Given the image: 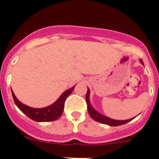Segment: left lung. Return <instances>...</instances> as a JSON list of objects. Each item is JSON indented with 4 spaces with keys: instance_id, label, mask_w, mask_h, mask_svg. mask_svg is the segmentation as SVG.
<instances>
[{
    "instance_id": "8db88e82",
    "label": "left lung",
    "mask_w": 159,
    "mask_h": 159,
    "mask_svg": "<svg viewBox=\"0 0 159 159\" xmlns=\"http://www.w3.org/2000/svg\"><path fill=\"white\" fill-rule=\"evenodd\" d=\"M142 64L143 65V61L142 60H140ZM89 96H90V90L89 88H88V91L86 93V102L87 105H88V110L89 115L91 116L93 120H94L95 121L99 122V123H103V124H107L111 126H120V125L126 124V123H129V121H131L132 120H133L134 118H132V119L126 120H113L110 119V118L107 117V116H104V115L101 114V113H98L96 110H94V108L93 107L92 105L91 104V102L89 100Z\"/></svg>"
}]
</instances>
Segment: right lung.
<instances>
[{"mask_svg": "<svg viewBox=\"0 0 159 159\" xmlns=\"http://www.w3.org/2000/svg\"><path fill=\"white\" fill-rule=\"evenodd\" d=\"M75 86L65 91L54 103L44 108H33L26 106L19 101L13 91L11 92L15 104L28 117L36 122H51L56 120L61 116L66 99L74 91Z\"/></svg>", "mask_w": 159, "mask_h": 159, "instance_id": "right-lung-1", "label": "right lung"}]
</instances>
